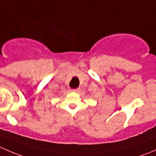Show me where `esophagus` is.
<instances>
[{
  "mask_svg": "<svg viewBox=\"0 0 156 156\" xmlns=\"http://www.w3.org/2000/svg\"><path fill=\"white\" fill-rule=\"evenodd\" d=\"M79 90H80L79 88H77V89H73V90H72V91L75 92V93H77V92H78Z\"/></svg>",
  "mask_w": 156,
  "mask_h": 156,
  "instance_id": "1",
  "label": "esophagus"
}]
</instances>
